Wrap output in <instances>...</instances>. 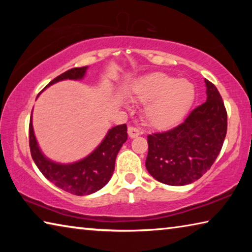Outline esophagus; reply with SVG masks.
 I'll return each instance as SVG.
<instances>
[{
	"mask_svg": "<svg viewBox=\"0 0 252 252\" xmlns=\"http://www.w3.org/2000/svg\"><path fill=\"white\" fill-rule=\"evenodd\" d=\"M127 133H129L130 138H136V136H139L140 134H141V131H140L138 127L129 126V129H127Z\"/></svg>",
	"mask_w": 252,
	"mask_h": 252,
	"instance_id": "1",
	"label": "esophagus"
}]
</instances>
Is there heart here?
Segmentation results:
<instances>
[{"mask_svg": "<svg viewBox=\"0 0 252 252\" xmlns=\"http://www.w3.org/2000/svg\"><path fill=\"white\" fill-rule=\"evenodd\" d=\"M132 95L140 102H148L144 108L148 122L155 127L165 129L186 116L193 103L195 90L188 80L155 72L135 81Z\"/></svg>", "mask_w": 252, "mask_h": 252, "instance_id": "b5f03b06", "label": "heart"}]
</instances>
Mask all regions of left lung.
<instances>
[{"label": "left lung", "mask_w": 252, "mask_h": 252, "mask_svg": "<svg viewBox=\"0 0 252 252\" xmlns=\"http://www.w3.org/2000/svg\"><path fill=\"white\" fill-rule=\"evenodd\" d=\"M207 101L173 129L148 135L146 167L164 185L186 186L201 178L219 156L227 134V110L218 89L206 80Z\"/></svg>", "instance_id": "1"}]
</instances>
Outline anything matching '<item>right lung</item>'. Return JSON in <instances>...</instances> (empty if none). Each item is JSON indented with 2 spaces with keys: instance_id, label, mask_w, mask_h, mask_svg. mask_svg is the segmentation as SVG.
Wrapping results in <instances>:
<instances>
[{
  "instance_id": "1",
  "label": "right lung",
  "mask_w": 252,
  "mask_h": 252,
  "mask_svg": "<svg viewBox=\"0 0 252 252\" xmlns=\"http://www.w3.org/2000/svg\"><path fill=\"white\" fill-rule=\"evenodd\" d=\"M87 70L88 66L67 70L51 81L45 89L59 81L83 79ZM126 130V125L112 127L95 150L88 157L73 163L62 164L48 159L42 153L33 131L31 114L29 126L30 150L36 167L49 181L69 193L88 195L102 189L110 181L114 171L118 152L127 139Z\"/></svg>"
}]
</instances>
